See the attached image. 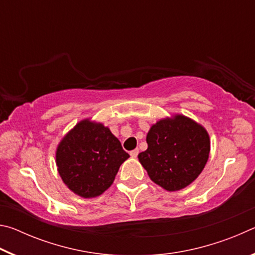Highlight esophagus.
<instances>
[{
	"label": "esophagus",
	"instance_id": "obj_1",
	"mask_svg": "<svg viewBox=\"0 0 255 255\" xmlns=\"http://www.w3.org/2000/svg\"><path fill=\"white\" fill-rule=\"evenodd\" d=\"M138 153H139V150H138L137 148H136V149H133V150H131V152H130V156H131V157H133V158H136V157H137V155H138Z\"/></svg>",
	"mask_w": 255,
	"mask_h": 255
}]
</instances>
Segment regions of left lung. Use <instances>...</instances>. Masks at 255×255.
Segmentation results:
<instances>
[{
  "label": "left lung",
  "mask_w": 255,
  "mask_h": 255,
  "mask_svg": "<svg viewBox=\"0 0 255 255\" xmlns=\"http://www.w3.org/2000/svg\"><path fill=\"white\" fill-rule=\"evenodd\" d=\"M148 147L138 158L149 178L167 191H178L193 182L209 157L208 132L184 116L166 118L150 127Z\"/></svg>",
  "instance_id": "8db88e82"
}]
</instances>
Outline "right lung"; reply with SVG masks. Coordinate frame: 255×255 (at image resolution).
<instances>
[{
    "label": "right lung",
    "mask_w": 255,
    "mask_h": 255,
    "mask_svg": "<svg viewBox=\"0 0 255 255\" xmlns=\"http://www.w3.org/2000/svg\"><path fill=\"white\" fill-rule=\"evenodd\" d=\"M128 157L109 128L89 119L77 124L56 150V164L64 183L83 198L105 192Z\"/></svg>",
    "instance_id": "right-lung-1"
}]
</instances>
